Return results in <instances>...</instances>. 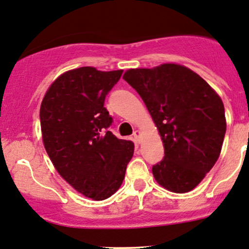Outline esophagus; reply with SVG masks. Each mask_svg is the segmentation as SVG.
I'll list each match as a JSON object with an SVG mask.
<instances>
[{"instance_id": "obj_1", "label": "esophagus", "mask_w": 249, "mask_h": 249, "mask_svg": "<svg viewBox=\"0 0 249 249\" xmlns=\"http://www.w3.org/2000/svg\"><path fill=\"white\" fill-rule=\"evenodd\" d=\"M133 139L135 141V143H140V130H135L133 133Z\"/></svg>"}]
</instances>
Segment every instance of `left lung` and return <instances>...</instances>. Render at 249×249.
<instances>
[{"label":"left lung","instance_id":"8db88e82","mask_svg":"<svg viewBox=\"0 0 249 249\" xmlns=\"http://www.w3.org/2000/svg\"><path fill=\"white\" fill-rule=\"evenodd\" d=\"M124 79L143 100L163 142V159L152 168L155 180L174 193L194 189L221 153L226 117L220 96L180 64L129 69Z\"/></svg>","mask_w":249,"mask_h":249}]
</instances>
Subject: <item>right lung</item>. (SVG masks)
Here are the masks:
<instances>
[{"mask_svg":"<svg viewBox=\"0 0 249 249\" xmlns=\"http://www.w3.org/2000/svg\"><path fill=\"white\" fill-rule=\"evenodd\" d=\"M122 71L93 67L66 71L41 103L42 139L53 164L72 188L96 201L120 188L134 154L132 141L108 130L113 117L105 107Z\"/></svg>","mask_w":249,"mask_h":249,"instance_id":"right-lung-1","label":"right lung"}]
</instances>
